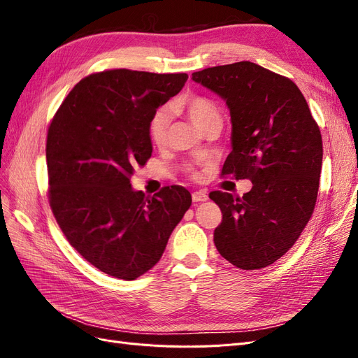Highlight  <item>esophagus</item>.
I'll return each mask as SVG.
<instances>
[{
  "label": "esophagus",
  "mask_w": 358,
  "mask_h": 358,
  "mask_svg": "<svg viewBox=\"0 0 358 358\" xmlns=\"http://www.w3.org/2000/svg\"><path fill=\"white\" fill-rule=\"evenodd\" d=\"M208 199H209V197H208V192H206V191H196V192H192V201L199 203V201H206Z\"/></svg>",
  "instance_id": "esophagus-1"
}]
</instances>
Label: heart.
<instances>
[{
  "instance_id": "heart-1",
  "label": "heart",
  "mask_w": 358,
  "mask_h": 358,
  "mask_svg": "<svg viewBox=\"0 0 358 358\" xmlns=\"http://www.w3.org/2000/svg\"><path fill=\"white\" fill-rule=\"evenodd\" d=\"M175 109L178 112L185 113L191 121L196 124L203 133L209 131L212 128L221 127V112L213 101L206 99L203 95L189 94L183 96L176 104ZM171 124V113L167 109H158L148 124V136L150 143L155 148L166 146L169 138V129ZM185 170L194 175L191 166H187Z\"/></svg>"
}]
</instances>
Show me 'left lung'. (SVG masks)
I'll list each match as a JSON object with an SVG mask.
<instances>
[{"label":"left lung","mask_w":358,"mask_h":358,"mask_svg":"<svg viewBox=\"0 0 358 358\" xmlns=\"http://www.w3.org/2000/svg\"><path fill=\"white\" fill-rule=\"evenodd\" d=\"M192 80L229 106L233 150L222 176L252 182L243 197L209 194L222 212L215 246L236 267H267L296 243L315 209L322 164L318 124L294 82L254 62L204 69Z\"/></svg>","instance_id":"8db88e82"}]
</instances>
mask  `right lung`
<instances>
[{"mask_svg": "<svg viewBox=\"0 0 358 358\" xmlns=\"http://www.w3.org/2000/svg\"><path fill=\"white\" fill-rule=\"evenodd\" d=\"M187 79V73L127 69L94 73L70 91L49 125L53 216L86 262L117 279L133 280L152 268L191 206L180 185L146 197L129 183L152 155L150 117Z\"/></svg>", "mask_w": 358, "mask_h": 358, "instance_id": "1", "label": "right lung"}]
</instances>
